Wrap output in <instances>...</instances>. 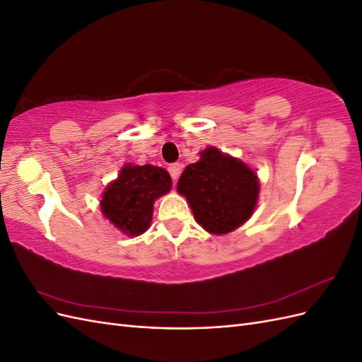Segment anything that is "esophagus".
<instances>
[{
  "mask_svg": "<svg viewBox=\"0 0 362 362\" xmlns=\"http://www.w3.org/2000/svg\"><path fill=\"white\" fill-rule=\"evenodd\" d=\"M181 164L180 163H173V164H170L169 166V173H170V177H172V180L177 182V180L180 178V175H181Z\"/></svg>",
  "mask_w": 362,
  "mask_h": 362,
  "instance_id": "1",
  "label": "esophagus"
}]
</instances>
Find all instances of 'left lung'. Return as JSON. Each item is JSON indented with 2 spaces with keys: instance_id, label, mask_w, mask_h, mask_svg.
Returning <instances> with one entry per match:
<instances>
[{
  "instance_id": "1",
  "label": "left lung",
  "mask_w": 362,
  "mask_h": 362,
  "mask_svg": "<svg viewBox=\"0 0 362 362\" xmlns=\"http://www.w3.org/2000/svg\"><path fill=\"white\" fill-rule=\"evenodd\" d=\"M178 193L189 201L193 216L210 234H228L254 214L259 182L257 173L214 146L201 152L178 180Z\"/></svg>"
}]
</instances>
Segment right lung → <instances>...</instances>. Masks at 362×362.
Segmentation results:
<instances>
[{
    "mask_svg": "<svg viewBox=\"0 0 362 362\" xmlns=\"http://www.w3.org/2000/svg\"><path fill=\"white\" fill-rule=\"evenodd\" d=\"M172 187L170 175L163 168L125 164L117 180L103 194L101 211L127 235L144 234L152 222L154 202Z\"/></svg>",
    "mask_w": 362,
    "mask_h": 362,
    "instance_id": "right-lung-1",
    "label": "right lung"
}]
</instances>
